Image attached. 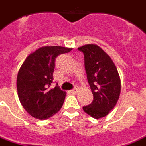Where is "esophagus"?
Instances as JSON below:
<instances>
[{"label": "esophagus", "instance_id": "esophagus-1", "mask_svg": "<svg viewBox=\"0 0 146 146\" xmlns=\"http://www.w3.org/2000/svg\"><path fill=\"white\" fill-rule=\"evenodd\" d=\"M70 92H71L72 94H77V92H78V89L77 88L73 89V90H70Z\"/></svg>", "mask_w": 146, "mask_h": 146}]
</instances>
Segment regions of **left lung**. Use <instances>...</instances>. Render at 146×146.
<instances>
[{
  "instance_id": "8db88e82",
  "label": "left lung",
  "mask_w": 146,
  "mask_h": 146,
  "mask_svg": "<svg viewBox=\"0 0 146 146\" xmlns=\"http://www.w3.org/2000/svg\"><path fill=\"white\" fill-rule=\"evenodd\" d=\"M78 50L84 55L85 69L94 99L83 107L94 119L106 116L116 105L120 94V79L117 68L107 53L97 45H84Z\"/></svg>"
}]
</instances>
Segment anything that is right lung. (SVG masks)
Segmentation results:
<instances>
[{"mask_svg":"<svg viewBox=\"0 0 146 146\" xmlns=\"http://www.w3.org/2000/svg\"><path fill=\"white\" fill-rule=\"evenodd\" d=\"M72 48L48 46L38 48L28 56L19 69L17 89L19 100L32 117L51 118L60 110L65 92L56 85L52 88L56 58Z\"/></svg>","mask_w":146,"mask_h":146,"instance_id":"obj_1","label":"right lung"}]
</instances>
